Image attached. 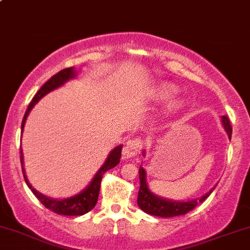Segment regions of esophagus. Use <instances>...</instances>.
I'll return each instance as SVG.
<instances>
[{
    "instance_id": "obj_1",
    "label": "esophagus",
    "mask_w": 250,
    "mask_h": 250,
    "mask_svg": "<svg viewBox=\"0 0 250 250\" xmlns=\"http://www.w3.org/2000/svg\"><path fill=\"white\" fill-rule=\"evenodd\" d=\"M145 140L143 138H135V139L128 141L123 148V156L125 159H128L130 156H133L135 154L140 153V150L144 148Z\"/></svg>"
}]
</instances>
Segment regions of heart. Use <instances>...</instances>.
Here are the masks:
<instances>
[{
    "instance_id": "heart-1",
    "label": "heart",
    "mask_w": 250,
    "mask_h": 250,
    "mask_svg": "<svg viewBox=\"0 0 250 250\" xmlns=\"http://www.w3.org/2000/svg\"><path fill=\"white\" fill-rule=\"evenodd\" d=\"M175 91H176V88L172 87V85L165 84V85H161V87L158 88V90H156V95H158L159 97L165 98V97L170 96L172 92H175Z\"/></svg>"
}]
</instances>
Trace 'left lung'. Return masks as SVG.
<instances>
[{"label": "left lung", "mask_w": 250, "mask_h": 250, "mask_svg": "<svg viewBox=\"0 0 250 250\" xmlns=\"http://www.w3.org/2000/svg\"><path fill=\"white\" fill-rule=\"evenodd\" d=\"M223 124L225 130L229 133V139L232 138V125L227 116H223ZM139 180H140V188L139 192H138V205L139 208L146 213L156 215V217H163V218H170L176 217V215L186 214L188 212L196 208L199 203H203L212 193V190L208 191L204 196L200 198L189 200V202H171V200H167L156 197L150 192L148 187L146 183V172H145L144 168H139Z\"/></svg>", "instance_id": "obj_1"}]
</instances>
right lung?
I'll use <instances>...</instances> for the list:
<instances>
[{"mask_svg": "<svg viewBox=\"0 0 250 250\" xmlns=\"http://www.w3.org/2000/svg\"><path fill=\"white\" fill-rule=\"evenodd\" d=\"M74 76H75V70H74L73 67L64 68L62 70H60L59 73L55 74V75L52 76V78L48 80V81L46 82L38 91H37L35 97L32 98V101L30 102L29 106H27L25 115H24L23 122H21V132H23L24 124H25L27 115H29L30 110L32 109L33 105H35L37 102H38L42 96H45L46 94H48L50 91L54 90L55 88L60 87L61 84H63L64 82L68 81L69 79L74 78ZM122 147L123 146L120 145V146L116 147V148L110 153V155L107 156L105 163H104L100 170L97 171V174L95 175L94 180L91 181V183L89 184L87 189L83 190L81 193H79V195L70 197V198L60 199V200L52 199L44 195H42V193H39L36 189H33L25 176V170H24V167H23V153H21V170H23V175H24V180H25L27 187L30 188L31 191L35 193V196L38 198L39 202L42 203L46 208H48V210H51L52 212H54V213L57 214L83 215L88 213L89 211H91L92 208H95V205H96L98 195H100L101 183H102V178H103V175L105 174L107 170H110V169H112L113 167H116V166L118 165L120 161V158H122Z\"/></svg>", "mask_w": 250, "mask_h": 250, "instance_id": "obj_1", "label": "right lung"}]
</instances>
